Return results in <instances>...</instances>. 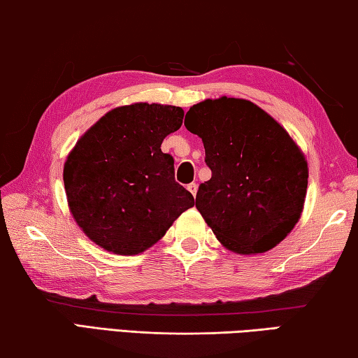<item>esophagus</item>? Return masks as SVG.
I'll list each match as a JSON object with an SVG mask.
<instances>
[{
    "label": "esophagus",
    "instance_id": "1",
    "mask_svg": "<svg viewBox=\"0 0 358 358\" xmlns=\"http://www.w3.org/2000/svg\"><path fill=\"white\" fill-rule=\"evenodd\" d=\"M187 191H189L192 196H196V194H197V185L196 183H189V185H187Z\"/></svg>",
    "mask_w": 358,
    "mask_h": 358
}]
</instances>
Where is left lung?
<instances>
[{
  "label": "left lung",
  "mask_w": 358,
  "mask_h": 358,
  "mask_svg": "<svg viewBox=\"0 0 358 358\" xmlns=\"http://www.w3.org/2000/svg\"><path fill=\"white\" fill-rule=\"evenodd\" d=\"M186 129L202 138L211 178L196 207L222 246L265 252L299 222L308 162L289 132L251 101L205 99L192 106Z\"/></svg>",
  "instance_id": "left-lung-1"
}]
</instances>
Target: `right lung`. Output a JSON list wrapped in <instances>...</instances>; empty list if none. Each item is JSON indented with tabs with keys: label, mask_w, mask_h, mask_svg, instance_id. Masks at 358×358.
<instances>
[{
	"label": "right lung",
	"mask_w": 358,
	"mask_h": 358,
	"mask_svg": "<svg viewBox=\"0 0 358 358\" xmlns=\"http://www.w3.org/2000/svg\"><path fill=\"white\" fill-rule=\"evenodd\" d=\"M183 117L181 107L137 102L107 112L78 138L64 162V189L76 222L96 245L141 254L194 207L192 194L175 181L173 157L161 151Z\"/></svg>",
	"instance_id": "add662e5"
}]
</instances>
